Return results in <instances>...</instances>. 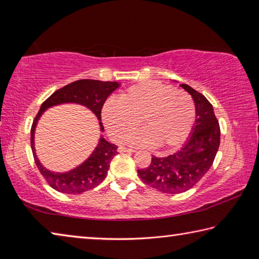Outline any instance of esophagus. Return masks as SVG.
Returning <instances> with one entry per match:
<instances>
[{"label": "esophagus", "mask_w": 259, "mask_h": 259, "mask_svg": "<svg viewBox=\"0 0 259 259\" xmlns=\"http://www.w3.org/2000/svg\"><path fill=\"white\" fill-rule=\"evenodd\" d=\"M119 152H121V153H123V152H129V153H134V152H136L135 150H133V148H126V147H119Z\"/></svg>", "instance_id": "esophagus-1"}]
</instances>
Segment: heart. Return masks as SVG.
I'll list each match as a JSON object with an SVG mask.
<instances>
[{"instance_id":"obj_1","label":"heart","mask_w":259,"mask_h":259,"mask_svg":"<svg viewBox=\"0 0 259 259\" xmlns=\"http://www.w3.org/2000/svg\"><path fill=\"white\" fill-rule=\"evenodd\" d=\"M103 120L107 133L117 143L128 138L134 145H159L170 150L190 135L195 121V105L190 95L171 85L144 82L126 89L120 102L106 103ZM139 120L146 129L132 136Z\"/></svg>"}]
</instances>
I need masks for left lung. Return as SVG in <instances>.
Here are the masks:
<instances>
[{
    "mask_svg": "<svg viewBox=\"0 0 259 259\" xmlns=\"http://www.w3.org/2000/svg\"><path fill=\"white\" fill-rule=\"evenodd\" d=\"M195 104V124L181 150L164 157H152L147 168L138 170L146 185L169 194L186 192L200 182L212 165L221 143V128L212 105L202 94L181 84Z\"/></svg>",
    "mask_w": 259,
    "mask_h": 259,
    "instance_id": "8db88e82",
    "label": "left lung"
}]
</instances>
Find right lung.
Masks as SVG:
<instances>
[{
	"mask_svg": "<svg viewBox=\"0 0 259 259\" xmlns=\"http://www.w3.org/2000/svg\"><path fill=\"white\" fill-rule=\"evenodd\" d=\"M119 85L120 84L117 82L78 80L55 91L41 105L40 111L35 116L32 129H30V146H32L34 161L37 169L40 170L42 176L54 190L66 193V194H81L83 192L97 187L106 178L109 163L113 157L117 154V146L100 137L96 150L82 164L67 172H52L40 163L34 148L35 126H36L42 113L47 108L56 106V105L74 103L88 107L91 112H94L99 121H102V108L104 103L106 102L108 96L119 88ZM99 125L100 130L104 131L102 122H99Z\"/></svg>",
	"mask_w": 259,
	"mask_h": 259,
	"instance_id": "obj_1",
	"label": "right lung"
}]
</instances>
